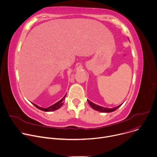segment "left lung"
I'll list each match as a JSON object with an SVG mask.
<instances>
[{
  "label": "left lung",
  "instance_id": "8db88e82",
  "mask_svg": "<svg viewBox=\"0 0 157 157\" xmlns=\"http://www.w3.org/2000/svg\"><path fill=\"white\" fill-rule=\"evenodd\" d=\"M87 102H88L89 104L91 105V107L93 109H94L96 110H98V111H99V112H101V113H112V112H113V111L117 110L122 104H120L119 105H118L117 107H113V108H107V107H104L98 105L92 102L91 101H89V100H87Z\"/></svg>",
  "mask_w": 157,
  "mask_h": 157
}]
</instances>
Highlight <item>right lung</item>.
I'll list each match as a JSON object with an SVG mask.
<instances>
[{
  "mask_svg": "<svg viewBox=\"0 0 157 157\" xmlns=\"http://www.w3.org/2000/svg\"><path fill=\"white\" fill-rule=\"evenodd\" d=\"M66 96V94L64 95V96L60 101H59L58 102H56V103L54 104L53 105H51V106H50V107H47V108H43V107H40V106H38V105H36V104H34V103H32H32L33 105H34L36 108H38V109H40V110H41L45 111V112L54 111V110H56L59 109V108L63 105V104H64L63 100H64Z\"/></svg>",
  "mask_w": 157,
  "mask_h": 157,
  "instance_id": "1",
  "label": "right lung"
}]
</instances>
